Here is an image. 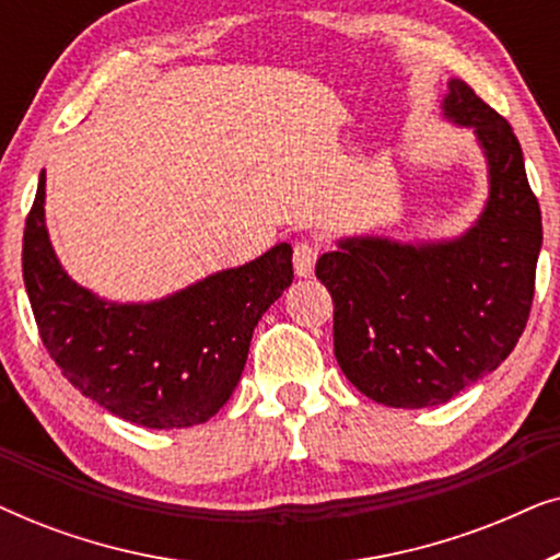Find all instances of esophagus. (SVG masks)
<instances>
[{"instance_id": "esophagus-1", "label": "esophagus", "mask_w": 560, "mask_h": 560, "mask_svg": "<svg viewBox=\"0 0 560 560\" xmlns=\"http://www.w3.org/2000/svg\"><path fill=\"white\" fill-rule=\"evenodd\" d=\"M318 252H320L318 242L301 240L293 244V265H295V272L301 275V278H311L313 267H316Z\"/></svg>"}]
</instances>
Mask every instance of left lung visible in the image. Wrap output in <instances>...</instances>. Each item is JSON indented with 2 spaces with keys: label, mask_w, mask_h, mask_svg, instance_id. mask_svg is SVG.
Wrapping results in <instances>:
<instances>
[{
  "label": "left lung",
  "mask_w": 560,
  "mask_h": 560,
  "mask_svg": "<svg viewBox=\"0 0 560 560\" xmlns=\"http://www.w3.org/2000/svg\"><path fill=\"white\" fill-rule=\"evenodd\" d=\"M448 119L474 127L489 163L477 224L443 244L343 240L316 262L334 301V354L359 393L387 408H431L494 372L525 331L542 244L540 206L508 119L466 81Z\"/></svg>",
  "instance_id": "8db88e82"
}]
</instances>
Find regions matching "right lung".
<instances>
[{
	"label": "right lung",
	"mask_w": 560,
	"mask_h": 560,
	"mask_svg": "<svg viewBox=\"0 0 560 560\" xmlns=\"http://www.w3.org/2000/svg\"><path fill=\"white\" fill-rule=\"evenodd\" d=\"M45 173L22 236V278L63 377L114 416L188 428L217 416L247 364L252 331L293 282V249L211 275L158 303H106L63 272L45 229Z\"/></svg>",
	"instance_id": "add662e5"
}]
</instances>
